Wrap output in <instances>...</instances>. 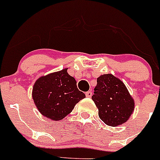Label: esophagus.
<instances>
[{
    "label": "esophagus",
    "instance_id": "obj_1",
    "mask_svg": "<svg viewBox=\"0 0 160 160\" xmlns=\"http://www.w3.org/2000/svg\"><path fill=\"white\" fill-rule=\"evenodd\" d=\"M85 95H86L87 98H91V97H92V92H91V91H88V92H85Z\"/></svg>",
    "mask_w": 160,
    "mask_h": 160
}]
</instances>
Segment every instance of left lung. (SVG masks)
Wrapping results in <instances>:
<instances>
[{"mask_svg": "<svg viewBox=\"0 0 160 160\" xmlns=\"http://www.w3.org/2000/svg\"><path fill=\"white\" fill-rule=\"evenodd\" d=\"M92 101L98 115L106 124L112 127L125 123L134 110V101L121 80L111 74L97 79Z\"/></svg>", "mask_w": 160, "mask_h": 160, "instance_id": "obj_1", "label": "left lung"}]
</instances>
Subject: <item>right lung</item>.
Masks as SVG:
<instances>
[{
  "label": "right lung",
  "instance_id": "1",
  "mask_svg": "<svg viewBox=\"0 0 160 160\" xmlns=\"http://www.w3.org/2000/svg\"><path fill=\"white\" fill-rule=\"evenodd\" d=\"M84 98L85 94L77 88L75 78L68 73V68L41 76L32 88L37 109L54 121L66 117Z\"/></svg>",
  "mask_w": 160,
  "mask_h": 160
}]
</instances>
